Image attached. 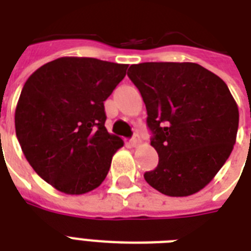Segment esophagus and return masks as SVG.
<instances>
[{
	"mask_svg": "<svg viewBox=\"0 0 251 251\" xmlns=\"http://www.w3.org/2000/svg\"><path fill=\"white\" fill-rule=\"evenodd\" d=\"M130 143H131V146H133V147H137V146L141 143V137H139L138 134L137 135H134V137L130 139Z\"/></svg>",
	"mask_w": 251,
	"mask_h": 251,
	"instance_id": "34e87169",
	"label": "esophagus"
}]
</instances>
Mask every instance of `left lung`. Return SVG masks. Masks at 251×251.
<instances>
[{
	"label": "left lung",
	"mask_w": 251,
	"mask_h": 251,
	"mask_svg": "<svg viewBox=\"0 0 251 251\" xmlns=\"http://www.w3.org/2000/svg\"><path fill=\"white\" fill-rule=\"evenodd\" d=\"M159 155L146 172L149 185L169 197H187L212 181L236 143L238 106L226 82L194 62L131 65Z\"/></svg>",
	"instance_id": "obj_1"
}]
</instances>
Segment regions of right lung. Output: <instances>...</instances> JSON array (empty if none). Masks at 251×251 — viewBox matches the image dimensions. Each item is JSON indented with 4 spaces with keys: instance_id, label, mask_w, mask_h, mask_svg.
<instances>
[{
    "instance_id": "obj_1",
    "label": "right lung",
    "mask_w": 251,
    "mask_h": 251,
    "mask_svg": "<svg viewBox=\"0 0 251 251\" xmlns=\"http://www.w3.org/2000/svg\"><path fill=\"white\" fill-rule=\"evenodd\" d=\"M129 65L61 57L32 73L15 108V133L33 171L56 190L86 194L101 185L124 146L108 133L104 101Z\"/></svg>"
}]
</instances>
